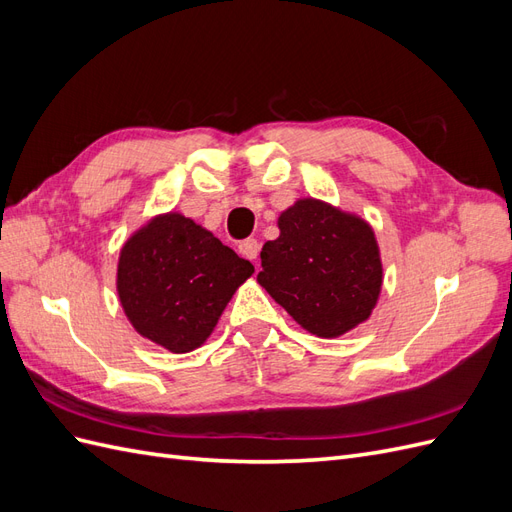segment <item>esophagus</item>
Listing matches in <instances>:
<instances>
[{
  "label": "esophagus",
  "mask_w": 512,
  "mask_h": 512,
  "mask_svg": "<svg viewBox=\"0 0 512 512\" xmlns=\"http://www.w3.org/2000/svg\"><path fill=\"white\" fill-rule=\"evenodd\" d=\"M258 252H260V245H258L256 239H245V241L239 243V254H241L243 258H247V260L256 262Z\"/></svg>",
  "instance_id": "34e87169"
}]
</instances>
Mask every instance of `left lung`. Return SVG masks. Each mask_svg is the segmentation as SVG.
Returning <instances> with one entry per match:
<instances>
[{
	"label": "left lung",
	"instance_id": "left-lung-1",
	"mask_svg": "<svg viewBox=\"0 0 512 512\" xmlns=\"http://www.w3.org/2000/svg\"><path fill=\"white\" fill-rule=\"evenodd\" d=\"M262 245L258 284L294 322L333 339L363 324L380 299L382 258L367 220L320 198H297Z\"/></svg>",
	"mask_w": 512,
	"mask_h": 512
}]
</instances>
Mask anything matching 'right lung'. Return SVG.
<instances>
[{"instance_id":"obj_1","label":"right lung","mask_w":512,"mask_h":512,"mask_svg":"<svg viewBox=\"0 0 512 512\" xmlns=\"http://www.w3.org/2000/svg\"><path fill=\"white\" fill-rule=\"evenodd\" d=\"M254 273L179 211L153 215L121 245L117 297L134 331L168 352L203 346L232 294Z\"/></svg>"}]
</instances>
